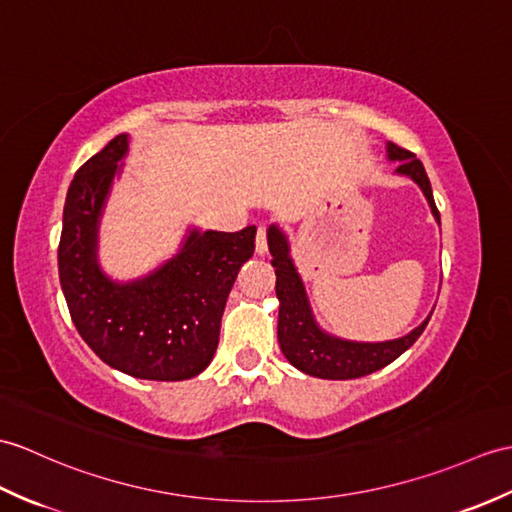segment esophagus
Segmentation results:
<instances>
[{
    "label": "esophagus",
    "mask_w": 512,
    "mask_h": 512,
    "mask_svg": "<svg viewBox=\"0 0 512 512\" xmlns=\"http://www.w3.org/2000/svg\"><path fill=\"white\" fill-rule=\"evenodd\" d=\"M268 251V229L259 227L257 229V237H255V253L264 255Z\"/></svg>",
    "instance_id": "obj_1"
}]
</instances>
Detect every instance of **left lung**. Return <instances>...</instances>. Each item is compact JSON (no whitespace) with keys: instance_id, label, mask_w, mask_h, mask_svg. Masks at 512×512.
Listing matches in <instances>:
<instances>
[{"instance_id":"8db88e82","label":"left lung","mask_w":512,"mask_h":512,"mask_svg":"<svg viewBox=\"0 0 512 512\" xmlns=\"http://www.w3.org/2000/svg\"><path fill=\"white\" fill-rule=\"evenodd\" d=\"M386 150L388 159L397 161V174L410 176L412 181L423 189L436 222L441 224V213L436 209L432 185L430 178L425 174L423 163L414 157L410 150H403L395 144H388ZM268 248L272 255L270 264L275 268L277 275V338L288 362L307 375L320 379H355L368 373H375L379 368L395 362L403 351H408L423 334L427 323H430L432 314L427 316L417 329H412L408 336L386 342H353L329 336L316 325L303 281L290 257V242L277 224H272L268 229Z\"/></svg>"}]
</instances>
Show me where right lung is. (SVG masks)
Instances as JSON below:
<instances>
[{
	"label": "right lung",
	"mask_w": 512,
	"mask_h": 512,
	"mask_svg": "<svg viewBox=\"0 0 512 512\" xmlns=\"http://www.w3.org/2000/svg\"><path fill=\"white\" fill-rule=\"evenodd\" d=\"M126 150L128 135H117L71 181L58 277L78 334L102 362L139 379L181 382L213 360L227 296L255 253L257 229H192L181 251L150 275L109 279L98 264V224Z\"/></svg>",
	"instance_id": "obj_1"
}]
</instances>
